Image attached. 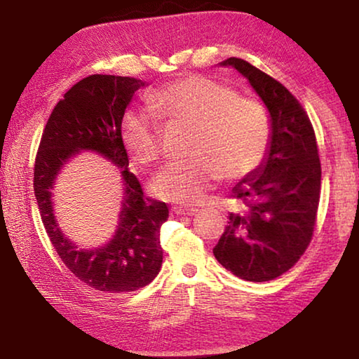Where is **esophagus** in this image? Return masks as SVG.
Returning a JSON list of instances; mask_svg holds the SVG:
<instances>
[{
  "mask_svg": "<svg viewBox=\"0 0 359 359\" xmlns=\"http://www.w3.org/2000/svg\"><path fill=\"white\" fill-rule=\"evenodd\" d=\"M198 209H183V208H173V214L176 215H194Z\"/></svg>",
  "mask_w": 359,
  "mask_h": 359,
  "instance_id": "esophagus-1",
  "label": "esophagus"
}]
</instances>
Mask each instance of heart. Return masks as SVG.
Here are the masks:
<instances>
[{
  "mask_svg": "<svg viewBox=\"0 0 359 359\" xmlns=\"http://www.w3.org/2000/svg\"><path fill=\"white\" fill-rule=\"evenodd\" d=\"M151 111L166 122L193 127L188 161H175L156 176L151 191L170 203L193 205L222 178L237 181L262 165L271 142V119L264 104L238 97L232 88L191 75L149 97ZM121 137L137 163L150 165L161 154V126L145 109L127 111Z\"/></svg>",
  "mask_w": 359,
  "mask_h": 359,
  "instance_id": "obj_1",
  "label": "heart"
}]
</instances>
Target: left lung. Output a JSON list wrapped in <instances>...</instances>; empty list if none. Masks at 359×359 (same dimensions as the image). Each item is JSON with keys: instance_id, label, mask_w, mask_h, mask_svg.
<instances>
[{"instance_id": "left-lung-1", "label": "left lung", "mask_w": 359, "mask_h": 359, "mask_svg": "<svg viewBox=\"0 0 359 359\" xmlns=\"http://www.w3.org/2000/svg\"><path fill=\"white\" fill-rule=\"evenodd\" d=\"M232 67L263 101L271 119V142L262 165L233 186L238 210L214 247L225 269L245 281L263 283L292 268L311 243L320 199L322 170L316 134L299 101L266 73L242 58Z\"/></svg>"}]
</instances>
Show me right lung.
I'll return each instance as SVG.
<instances>
[{"instance_id":"right-lung-1","label":"right lung","mask_w":359,"mask_h":359,"mask_svg":"<svg viewBox=\"0 0 359 359\" xmlns=\"http://www.w3.org/2000/svg\"><path fill=\"white\" fill-rule=\"evenodd\" d=\"M145 81L130 76L91 75L78 81L53 107L34 166V193L48 238L75 276L96 291L124 294L150 284L163 262L160 227L168 208L144 196L121 137V122L135 91ZM81 151H95L121 171L120 222L110 242L80 249L53 214L51 189L61 168Z\"/></svg>"}]
</instances>
